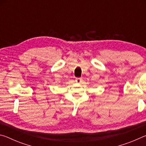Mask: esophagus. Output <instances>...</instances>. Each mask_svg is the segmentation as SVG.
Instances as JSON below:
<instances>
[{
  "instance_id": "esophagus-1",
  "label": "esophagus",
  "mask_w": 146,
  "mask_h": 146,
  "mask_svg": "<svg viewBox=\"0 0 146 146\" xmlns=\"http://www.w3.org/2000/svg\"><path fill=\"white\" fill-rule=\"evenodd\" d=\"M75 82L76 83H81L82 82V79L80 78H77L75 79Z\"/></svg>"
}]
</instances>
